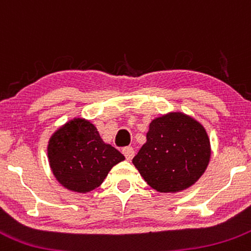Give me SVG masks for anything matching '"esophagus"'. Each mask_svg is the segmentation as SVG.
<instances>
[{"label": "esophagus", "mask_w": 251, "mask_h": 251, "mask_svg": "<svg viewBox=\"0 0 251 251\" xmlns=\"http://www.w3.org/2000/svg\"><path fill=\"white\" fill-rule=\"evenodd\" d=\"M122 152L126 156V160H131L134 157V149L131 146H126V148L123 149Z\"/></svg>", "instance_id": "obj_1"}]
</instances>
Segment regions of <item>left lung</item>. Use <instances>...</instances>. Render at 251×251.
<instances>
[{
  "mask_svg": "<svg viewBox=\"0 0 251 251\" xmlns=\"http://www.w3.org/2000/svg\"><path fill=\"white\" fill-rule=\"evenodd\" d=\"M210 156V139L204 126L190 116L171 112L150 123L146 143L133 163L151 188L177 193L201 177Z\"/></svg>",
  "mask_w": 251,
  "mask_h": 251,
  "instance_id": "1",
  "label": "left lung"
}]
</instances>
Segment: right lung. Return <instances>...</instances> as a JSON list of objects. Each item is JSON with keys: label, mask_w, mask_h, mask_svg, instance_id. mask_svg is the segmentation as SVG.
<instances>
[{"label": "right lung", "mask_w": 251, "mask_h": 251, "mask_svg": "<svg viewBox=\"0 0 251 251\" xmlns=\"http://www.w3.org/2000/svg\"><path fill=\"white\" fill-rule=\"evenodd\" d=\"M49 162L54 178L68 190L89 193L100 187L115 165L125 156L103 143L96 126L74 118L50 138Z\"/></svg>", "instance_id": "right-lung-1"}]
</instances>
